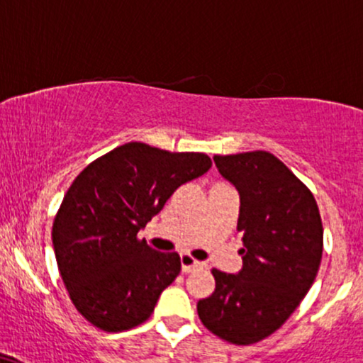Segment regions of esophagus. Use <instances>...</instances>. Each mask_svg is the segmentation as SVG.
Masks as SVG:
<instances>
[{
    "instance_id": "obj_1",
    "label": "esophagus",
    "mask_w": 363,
    "mask_h": 363,
    "mask_svg": "<svg viewBox=\"0 0 363 363\" xmlns=\"http://www.w3.org/2000/svg\"><path fill=\"white\" fill-rule=\"evenodd\" d=\"M181 265H182V272H191V270L203 267V262L194 260L193 257L187 255V253H182V255H181Z\"/></svg>"
}]
</instances>
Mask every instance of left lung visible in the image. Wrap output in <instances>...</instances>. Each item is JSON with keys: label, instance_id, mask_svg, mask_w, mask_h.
Instances as JSON below:
<instances>
[{"label": "left lung", "instance_id": "1", "mask_svg": "<svg viewBox=\"0 0 363 363\" xmlns=\"http://www.w3.org/2000/svg\"><path fill=\"white\" fill-rule=\"evenodd\" d=\"M240 196L243 265L213 269L216 289L198 303L203 325L235 345L260 342L281 328L311 289L323 253L314 196L277 157L245 152L213 157Z\"/></svg>", "mask_w": 363, "mask_h": 363}]
</instances>
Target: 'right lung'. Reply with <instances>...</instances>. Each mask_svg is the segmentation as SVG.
Here are the masks:
<instances>
[{"mask_svg": "<svg viewBox=\"0 0 363 363\" xmlns=\"http://www.w3.org/2000/svg\"><path fill=\"white\" fill-rule=\"evenodd\" d=\"M209 169L204 154L130 142L74 179L54 220L52 243L74 306L91 325L125 331L154 313L181 272V259L137 235L179 186Z\"/></svg>", "mask_w": 363, "mask_h": 363, "instance_id": "add662e5", "label": "right lung"}]
</instances>
